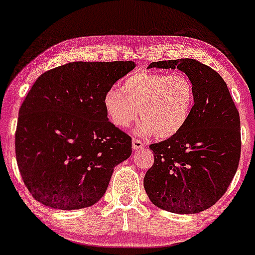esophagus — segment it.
<instances>
[{
	"mask_svg": "<svg viewBox=\"0 0 255 255\" xmlns=\"http://www.w3.org/2000/svg\"><path fill=\"white\" fill-rule=\"evenodd\" d=\"M131 146H133V150H140V148L145 147V142L141 141L140 139H136V137H133V140H131Z\"/></svg>",
	"mask_w": 255,
	"mask_h": 255,
	"instance_id": "1",
	"label": "esophagus"
}]
</instances>
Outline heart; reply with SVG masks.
Segmentation results:
<instances>
[{
  "mask_svg": "<svg viewBox=\"0 0 255 255\" xmlns=\"http://www.w3.org/2000/svg\"><path fill=\"white\" fill-rule=\"evenodd\" d=\"M195 99L194 84L183 73L141 72L124 81L122 90L113 86L103 97L104 110L114 125L127 128L142 119L136 133L165 137L177 134L188 121Z\"/></svg>",
  "mask_w": 255,
  "mask_h": 255,
  "instance_id": "b5f03b06",
  "label": "heart"
}]
</instances>
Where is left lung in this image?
I'll return each instance as SVG.
<instances>
[{"label":"left lung","instance_id":"obj_1","mask_svg":"<svg viewBox=\"0 0 255 255\" xmlns=\"http://www.w3.org/2000/svg\"><path fill=\"white\" fill-rule=\"evenodd\" d=\"M175 69L194 84L195 99L184 127L151 144L154 163L144 177L152 204L189 215L209 209L223 197L241 156L240 115L217 72L193 58L152 62L148 68Z\"/></svg>","mask_w":255,"mask_h":255}]
</instances>
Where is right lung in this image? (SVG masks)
<instances>
[{
    "label": "right lung",
    "mask_w": 255,
    "mask_h": 255,
    "mask_svg": "<svg viewBox=\"0 0 255 255\" xmlns=\"http://www.w3.org/2000/svg\"><path fill=\"white\" fill-rule=\"evenodd\" d=\"M131 61L71 62L45 72L19 110L15 154L32 197L57 210L95 205L114 168L131 154V137L108 119V89Z\"/></svg>",
    "instance_id": "obj_1"
}]
</instances>
